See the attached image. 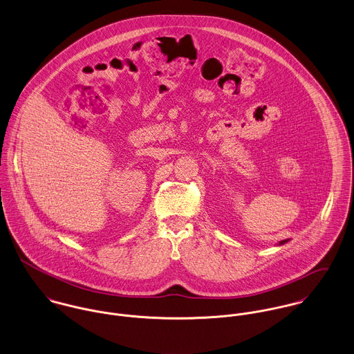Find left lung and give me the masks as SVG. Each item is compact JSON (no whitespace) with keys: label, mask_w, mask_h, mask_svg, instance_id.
Returning <instances> with one entry per match:
<instances>
[{"label":"left lung","mask_w":354,"mask_h":354,"mask_svg":"<svg viewBox=\"0 0 354 354\" xmlns=\"http://www.w3.org/2000/svg\"><path fill=\"white\" fill-rule=\"evenodd\" d=\"M286 242H288V239H284V241H281V242H279V243H278V245H279V246H281V245H284V243H286Z\"/></svg>","instance_id":"left-lung-1"}]
</instances>
